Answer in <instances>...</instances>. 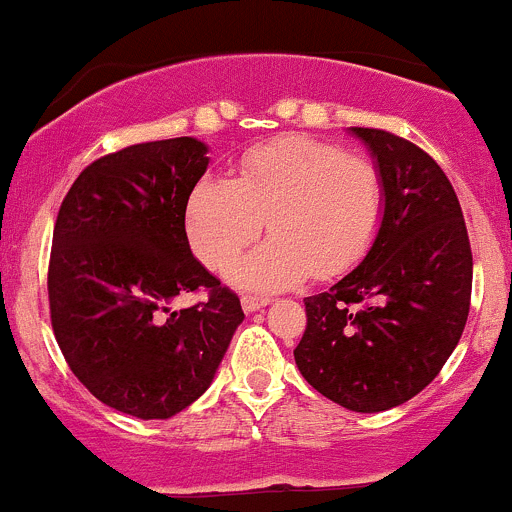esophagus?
Wrapping results in <instances>:
<instances>
[{"label":"esophagus","mask_w":512,"mask_h":512,"mask_svg":"<svg viewBox=\"0 0 512 512\" xmlns=\"http://www.w3.org/2000/svg\"><path fill=\"white\" fill-rule=\"evenodd\" d=\"M241 306H244L246 313H254L258 308L268 306V298L266 296H241Z\"/></svg>","instance_id":"1"}]
</instances>
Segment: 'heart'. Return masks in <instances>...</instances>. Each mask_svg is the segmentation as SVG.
<instances>
[{"label":"heart","mask_w":512,"mask_h":512,"mask_svg":"<svg viewBox=\"0 0 512 512\" xmlns=\"http://www.w3.org/2000/svg\"><path fill=\"white\" fill-rule=\"evenodd\" d=\"M386 186L373 161L308 136H278L241 159L234 181L204 176L186 204L191 249L226 268L253 243L262 219L274 236L235 264L231 283L281 291L303 278H333L371 249Z\"/></svg>","instance_id":"b5f03b06"}]
</instances>
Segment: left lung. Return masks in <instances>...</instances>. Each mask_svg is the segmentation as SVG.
<instances>
[{
	"instance_id": "8db88e82",
	"label": "left lung",
	"mask_w": 512,
	"mask_h": 512,
	"mask_svg": "<svg viewBox=\"0 0 512 512\" xmlns=\"http://www.w3.org/2000/svg\"><path fill=\"white\" fill-rule=\"evenodd\" d=\"M351 134L383 176L381 229L351 273L303 298L308 323L293 358L321 396L381 413L418 396L458 346L473 254L458 196L426 151L381 129Z\"/></svg>"
}]
</instances>
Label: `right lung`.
<instances>
[{
    "mask_svg": "<svg viewBox=\"0 0 512 512\" xmlns=\"http://www.w3.org/2000/svg\"><path fill=\"white\" fill-rule=\"evenodd\" d=\"M194 136L134 144L89 164L64 196L49 258V308L74 376L114 411L176 416L214 381L244 321L186 239V204L209 166ZM210 298L176 312V295Z\"/></svg>",
    "mask_w": 512,
    "mask_h": 512,
    "instance_id": "add662e5",
    "label": "right lung"
}]
</instances>
